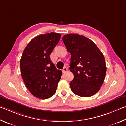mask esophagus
I'll use <instances>...</instances> for the list:
<instances>
[{"label":"esophagus","instance_id":"1","mask_svg":"<svg viewBox=\"0 0 126 126\" xmlns=\"http://www.w3.org/2000/svg\"><path fill=\"white\" fill-rule=\"evenodd\" d=\"M67 68H66V67H64V68H63V69H62V72H63V73H65V72H66L67 71Z\"/></svg>","mask_w":126,"mask_h":126}]
</instances>
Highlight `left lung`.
Here are the masks:
<instances>
[{
    "label": "left lung",
    "mask_w": 126,
    "mask_h": 126,
    "mask_svg": "<svg viewBox=\"0 0 126 126\" xmlns=\"http://www.w3.org/2000/svg\"><path fill=\"white\" fill-rule=\"evenodd\" d=\"M62 40L71 54L69 69L74 75L70 87L76 95L89 97L103 84L106 73L103 54L94 43L77 34L64 35Z\"/></svg>",
    "instance_id": "8db88e82"
}]
</instances>
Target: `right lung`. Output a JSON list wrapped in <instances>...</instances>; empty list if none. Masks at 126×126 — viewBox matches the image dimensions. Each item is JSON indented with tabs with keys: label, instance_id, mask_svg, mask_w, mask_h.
Here are the masks:
<instances>
[{
	"label": "right lung",
	"instance_id": "add662e5",
	"mask_svg": "<svg viewBox=\"0 0 126 126\" xmlns=\"http://www.w3.org/2000/svg\"><path fill=\"white\" fill-rule=\"evenodd\" d=\"M61 39V34H40L29 42L20 59V72L27 88L39 99L54 94L62 72L57 69L50 55Z\"/></svg>",
	"mask_w": 126,
	"mask_h": 126
}]
</instances>
